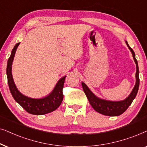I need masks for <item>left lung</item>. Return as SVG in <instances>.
Listing matches in <instances>:
<instances>
[{
	"mask_svg": "<svg viewBox=\"0 0 147 147\" xmlns=\"http://www.w3.org/2000/svg\"><path fill=\"white\" fill-rule=\"evenodd\" d=\"M126 43L128 46V48L132 52L135 63L136 65V84L134 87L133 88L132 92L129 95V96L122 101H112L105 100L99 98L95 96L92 91L89 89V87L84 83H82V87H83V91L85 92L86 96H87L88 100H89L90 104L95 111L101 114L108 116H118L122 114L125 111L128 109V107L131 105V103L134 100L138 93V87H139L140 79L138 77L139 74V70H138V62L135 58L134 52L132 48L129 46L128 42L126 41Z\"/></svg>",
	"mask_w": 147,
	"mask_h": 147,
	"instance_id": "left-lung-1",
	"label": "left lung"
}]
</instances>
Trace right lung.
Listing matches in <instances>:
<instances>
[{"instance_id":"1","label":"right lung","mask_w":147,"mask_h":147,"mask_svg":"<svg viewBox=\"0 0 147 147\" xmlns=\"http://www.w3.org/2000/svg\"><path fill=\"white\" fill-rule=\"evenodd\" d=\"M20 43H17L13 48L7 62V75L8 79V84L10 91L15 101L25 109L27 112L34 115H44L46 113H50L56 110L60 105L61 104L63 99V93L62 89L64 87L65 77L60 79L53 89V91L49 94L48 96L41 99H34L25 96L21 93L17 89L13 81L12 76V63L14 59L15 52L17 47Z\"/></svg>"}]
</instances>
